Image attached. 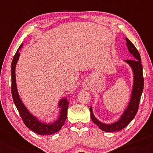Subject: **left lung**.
I'll return each mask as SVG.
<instances>
[{"label":"left lung","instance_id":"obj_1","mask_svg":"<svg viewBox=\"0 0 153 153\" xmlns=\"http://www.w3.org/2000/svg\"><path fill=\"white\" fill-rule=\"evenodd\" d=\"M126 45L134 59H127L124 62L127 63L131 68L133 73V84L131 88L130 99L127 108L123 111L122 114L120 116L119 119L116 122L111 124H105L101 122L95 117L93 113L92 106L90 107L91 118L93 122L99 127L101 130L107 131H118L122 130L126 127L129 122L134 118L137 112L138 111L139 103H140V98L143 91L144 88V78L143 73V66L141 64V58L140 55L134 45L126 37Z\"/></svg>","mask_w":153,"mask_h":153}]
</instances>
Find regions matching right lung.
I'll use <instances>...</instances> for the list:
<instances>
[{"label":"right lung","mask_w":153,"mask_h":153,"mask_svg":"<svg viewBox=\"0 0 153 153\" xmlns=\"http://www.w3.org/2000/svg\"><path fill=\"white\" fill-rule=\"evenodd\" d=\"M22 47L23 43L20 45L17 52H16L11 63V93L13 102L19 111V114L22 117L23 122L29 129L40 135H50L54 134V133L59 131L65 122L67 116H68L69 101L67 99V97L62 98L59 100L58 105H57V107L59 108V116L55 121L51 123L42 122L38 117L33 115L29 111V109L24 105V103L22 102V100L19 96L16 85V67L17 62H18L19 57H20L19 51L21 50Z\"/></svg>","instance_id":"right-lung-1"}]
</instances>
